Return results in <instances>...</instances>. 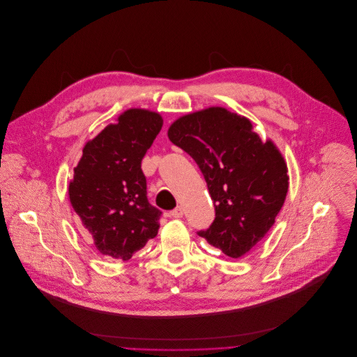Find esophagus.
<instances>
[{
	"instance_id": "34e87169",
	"label": "esophagus",
	"mask_w": 357,
	"mask_h": 357,
	"mask_svg": "<svg viewBox=\"0 0 357 357\" xmlns=\"http://www.w3.org/2000/svg\"><path fill=\"white\" fill-rule=\"evenodd\" d=\"M183 213H184L183 208H181V206H177V208H174V209L170 212V215H172L173 218H181Z\"/></svg>"
}]
</instances>
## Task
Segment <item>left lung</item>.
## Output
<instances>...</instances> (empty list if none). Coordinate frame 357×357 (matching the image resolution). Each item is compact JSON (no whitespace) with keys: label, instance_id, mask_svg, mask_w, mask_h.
Segmentation results:
<instances>
[{"label":"left lung","instance_id":"1","mask_svg":"<svg viewBox=\"0 0 357 357\" xmlns=\"http://www.w3.org/2000/svg\"><path fill=\"white\" fill-rule=\"evenodd\" d=\"M169 139L198 165L215 206V220L197 234L232 259L242 257L274 225L289 190L277 148L260 140L252 122L212 107L177 119Z\"/></svg>","mask_w":357,"mask_h":357}]
</instances>
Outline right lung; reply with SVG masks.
Listing matches in <instances>:
<instances>
[{"instance_id": "obj_1", "label": "right lung", "mask_w": 357, "mask_h": 357, "mask_svg": "<svg viewBox=\"0 0 357 357\" xmlns=\"http://www.w3.org/2000/svg\"><path fill=\"white\" fill-rule=\"evenodd\" d=\"M162 126L156 112L128 109L83 149L70 202L105 257L128 260L158 235L162 211L148 199L140 165Z\"/></svg>"}]
</instances>
